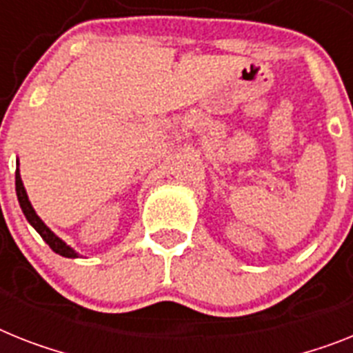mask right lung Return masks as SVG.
<instances>
[{
    "label": "right lung",
    "instance_id": "1",
    "mask_svg": "<svg viewBox=\"0 0 353 353\" xmlns=\"http://www.w3.org/2000/svg\"><path fill=\"white\" fill-rule=\"evenodd\" d=\"M16 194H17V201H19L21 210H23V213H25L26 221L30 222V226L34 228L35 232L39 233L41 236H43V241L52 248V251H55V253L61 254V256H66V259H79L81 254L77 253L71 245H68L62 239H59V236L55 235V233H53L46 224H44L43 219L35 213L34 206H32L30 199H28V195H26L25 185H23V181H21L19 161H17V168H16Z\"/></svg>",
    "mask_w": 353,
    "mask_h": 353
}]
</instances>
